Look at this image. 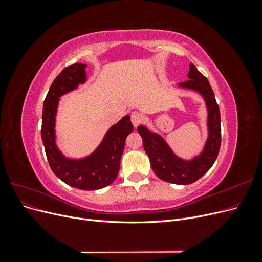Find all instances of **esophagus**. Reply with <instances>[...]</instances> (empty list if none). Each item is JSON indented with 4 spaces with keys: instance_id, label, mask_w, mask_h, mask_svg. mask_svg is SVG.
Here are the masks:
<instances>
[{
    "instance_id": "esophagus-1",
    "label": "esophagus",
    "mask_w": 262,
    "mask_h": 262,
    "mask_svg": "<svg viewBox=\"0 0 262 262\" xmlns=\"http://www.w3.org/2000/svg\"><path fill=\"white\" fill-rule=\"evenodd\" d=\"M142 121H143V116H142L140 113L134 112L131 114V122L134 126H138Z\"/></svg>"
}]
</instances>
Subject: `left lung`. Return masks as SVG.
Returning <instances> with one entry per match:
<instances>
[{"label":"left lung","mask_w":262,"mask_h":262,"mask_svg":"<svg viewBox=\"0 0 262 262\" xmlns=\"http://www.w3.org/2000/svg\"><path fill=\"white\" fill-rule=\"evenodd\" d=\"M188 77L189 80L181 82L180 86L201 93L209 109V139L202 154L190 162L182 161L173 155L160 136L148 131L143 125L138 128L156 176L164 181L177 185H189L200 179L213 166L221 146L220 108L208 78L193 64H190Z\"/></svg>","instance_id":"obj_1"}]
</instances>
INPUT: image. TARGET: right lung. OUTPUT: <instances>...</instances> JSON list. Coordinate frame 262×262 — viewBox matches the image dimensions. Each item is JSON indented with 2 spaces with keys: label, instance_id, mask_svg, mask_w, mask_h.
Returning a JSON list of instances; mask_svg holds the SVG:
<instances>
[{
  "label": "right lung",
  "instance_id": "right-lung-1",
  "mask_svg": "<svg viewBox=\"0 0 262 262\" xmlns=\"http://www.w3.org/2000/svg\"><path fill=\"white\" fill-rule=\"evenodd\" d=\"M86 64L67 67L54 78L43 101L41 139L52 171L71 187L97 190L109 186L117 178L125 139L133 131L130 116H125L108 131L100 146L81 161L63 157L54 142V119L61 95L76 89L85 81Z\"/></svg>",
  "mask_w": 262,
  "mask_h": 262
}]
</instances>
